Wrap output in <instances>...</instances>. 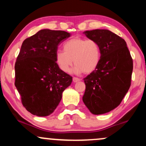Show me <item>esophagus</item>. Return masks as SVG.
Listing matches in <instances>:
<instances>
[{
	"instance_id": "1",
	"label": "esophagus",
	"mask_w": 146,
	"mask_h": 146,
	"mask_svg": "<svg viewBox=\"0 0 146 146\" xmlns=\"http://www.w3.org/2000/svg\"><path fill=\"white\" fill-rule=\"evenodd\" d=\"M79 81H80V78H75V77H74V78H73V82L74 83L78 82H79Z\"/></svg>"
}]
</instances>
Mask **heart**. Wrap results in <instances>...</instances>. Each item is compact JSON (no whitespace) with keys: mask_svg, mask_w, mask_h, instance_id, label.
<instances>
[{"mask_svg":"<svg viewBox=\"0 0 146 146\" xmlns=\"http://www.w3.org/2000/svg\"><path fill=\"white\" fill-rule=\"evenodd\" d=\"M63 48L64 51H56V61L64 72L69 71L74 62L75 73H90L96 69L101 60V48L95 40L75 37L65 42Z\"/></svg>","mask_w":146,"mask_h":146,"instance_id":"obj_1","label":"heart"}]
</instances>
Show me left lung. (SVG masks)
<instances>
[{"label": "left lung", "mask_w": 146, "mask_h": 146, "mask_svg": "<svg viewBox=\"0 0 146 146\" xmlns=\"http://www.w3.org/2000/svg\"><path fill=\"white\" fill-rule=\"evenodd\" d=\"M83 33L98 42L102 58L96 69L84 79L82 100L92 114L102 115L117 108L128 91L133 62L125 41L112 31L95 29Z\"/></svg>", "instance_id": "left-lung-1"}]
</instances>
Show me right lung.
Returning a JSON list of instances; mask_svg holds the SVG:
<instances>
[{"mask_svg": "<svg viewBox=\"0 0 146 146\" xmlns=\"http://www.w3.org/2000/svg\"><path fill=\"white\" fill-rule=\"evenodd\" d=\"M71 36L64 31L42 29L25 39L15 64V86L27 110L38 117L53 113L72 77L56 61L58 45Z\"/></svg>", "mask_w": 146, "mask_h": 146, "instance_id": "right-lung-1", "label": "right lung"}]
</instances>
